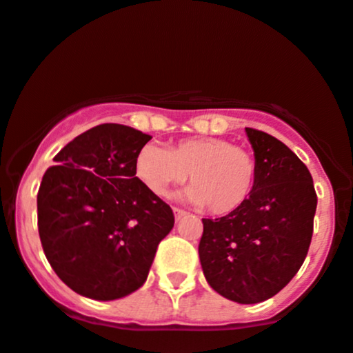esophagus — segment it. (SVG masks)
I'll use <instances>...</instances> for the list:
<instances>
[{"label":"esophagus","instance_id":"obj_1","mask_svg":"<svg viewBox=\"0 0 353 353\" xmlns=\"http://www.w3.org/2000/svg\"><path fill=\"white\" fill-rule=\"evenodd\" d=\"M185 214H188V212H185L184 209H181V208H174V216H176V221H179L181 218H184Z\"/></svg>","mask_w":353,"mask_h":353}]
</instances>
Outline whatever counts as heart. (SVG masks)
Wrapping results in <instances>:
<instances>
[{"label":"heart","mask_w":353,"mask_h":353,"mask_svg":"<svg viewBox=\"0 0 353 353\" xmlns=\"http://www.w3.org/2000/svg\"><path fill=\"white\" fill-rule=\"evenodd\" d=\"M134 170L147 191L159 197L169 196L189 177L192 185L184 192L185 199L216 216L243 208L258 177L253 154L221 137L183 139L169 150L145 144L135 156Z\"/></svg>","instance_id":"1"}]
</instances>
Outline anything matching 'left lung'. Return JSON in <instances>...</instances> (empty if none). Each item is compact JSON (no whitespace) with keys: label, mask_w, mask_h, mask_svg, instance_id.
Instances as JSON below:
<instances>
[{"label":"left lung","mask_w":353,"mask_h":353,"mask_svg":"<svg viewBox=\"0 0 353 353\" xmlns=\"http://www.w3.org/2000/svg\"><path fill=\"white\" fill-rule=\"evenodd\" d=\"M258 177L250 199L223 218L203 219L199 259L214 292L259 303L292 281L307 258L316 192L307 165L283 142L246 127Z\"/></svg>","instance_id":"1"}]
</instances>
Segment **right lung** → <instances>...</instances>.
Segmentation results:
<instances>
[{
	"label": "right lung",
	"instance_id": "add662e5",
	"mask_svg": "<svg viewBox=\"0 0 353 353\" xmlns=\"http://www.w3.org/2000/svg\"><path fill=\"white\" fill-rule=\"evenodd\" d=\"M150 135L100 123L53 157L38 189V233L61 281L92 300H117L145 283L174 212L135 177Z\"/></svg>",
	"mask_w": 353,
	"mask_h": 353
}]
</instances>
